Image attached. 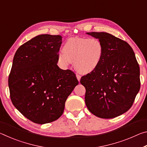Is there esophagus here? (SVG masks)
Returning <instances> with one entry per match:
<instances>
[{
  "label": "esophagus",
  "instance_id": "1",
  "mask_svg": "<svg viewBox=\"0 0 147 147\" xmlns=\"http://www.w3.org/2000/svg\"><path fill=\"white\" fill-rule=\"evenodd\" d=\"M76 78H77V79H78V81H80V80L81 76H80L79 74H76Z\"/></svg>",
  "mask_w": 147,
  "mask_h": 147
}]
</instances>
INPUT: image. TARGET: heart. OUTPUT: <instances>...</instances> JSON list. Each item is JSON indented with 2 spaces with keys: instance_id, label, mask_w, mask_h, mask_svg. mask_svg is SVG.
Masks as SVG:
<instances>
[{
  "instance_id": "b5f03b06",
  "label": "heart",
  "mask_w": 147,
  "mask_h": 147,
  "mask_svg": "<svg viewBox=\"0 0 147 147\" xmlns=\"http://www.w3.org/2000/svg\"><path fill=\"white\" fill-rule=\"evenodd\" d=\"M63 53L57 54L61 67L65 68L73 62L74 68L78 73L87 74L93 72L103 59L104 47L96 38L74 37L68 39L62 48Z\"/></svg>"
}]
</instances>
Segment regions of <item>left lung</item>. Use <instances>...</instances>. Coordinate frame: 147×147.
Returning <instances> with one entry per match:
<instances>
[{
    "label": "left lung",
    "mask_w": 147,
    "mask_h": 147,
    "mask_svg": "<svg viewBox=\"0 0 147 147\" xmlns=\"http://www.w3.org/2000/svg\"><path fill=\"white\" fill-rule=\"evenodd\" d=\"M104 47L103 59L96 69L83 76L85 102L98 117L111 119L130 109L140 89V70L128 43L106 32H88Z\"/></svg>",
    "instance_id": "1"
}]
</instances>
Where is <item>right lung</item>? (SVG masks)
<instances>
[{
	"mask_svg": "<svg viewBox=\"0 0 147 147\" xmlns=\"http://www.w3.org/2000/svg\"><path fill=\"white\" fill-rule=\"evenodd\" d=\"M59 35H39L19 47L8 78L13 106L30 121L49 123L60 117L65 103L78 84L76 74L58 66Z\"/></svg>",
	"mask_w": 147,
	"mask_h": 147,
	"instance_id": "1",
	"label": "right lung"
}]
</instances>
